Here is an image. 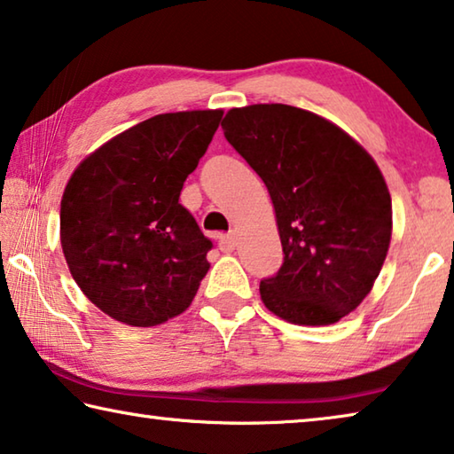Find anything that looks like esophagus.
<instances>
[{
	"label": "esophagus",
	"mask_w": 454,
	"mask_h": 454,
	"mask_svg": "<svg viewBox=\"0 0 454 454\" xmlns=\"http://www.w3.org/2000/svg\"><path fill=\"white\" fill-rule=\"evenodd\" d=\"M218 247H220L222 253H232L234 247H236V234H234V232H230V234L220 236Z\"/></svg>",
	"instance_id": "1"
}]
</instances>
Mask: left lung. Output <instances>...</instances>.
Segmentation results:
<instances>
[{
  "mask_svg": "<svg viewBox=\"0 0 454 454\" xmlns=\"http://www.w3.org/2000/svg\"><path fill=\"white\" fill-rule=\"evenodd\" d=\"M224 137L266 185L283 264L261 280L269 311L299 325H331L362 303L386 261L392 200L357 141L289 105L230 109Z\"/></svg>",
  "mask_w": 454,
  "mask_h": 454,
  "instance_id": "left-lung-1",
  "label": "left lung"
}]
</instances>
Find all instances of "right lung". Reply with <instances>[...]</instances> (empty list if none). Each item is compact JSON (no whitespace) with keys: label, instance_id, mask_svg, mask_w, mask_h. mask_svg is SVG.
Listing matches in <instances>:
<instances>
[{"label":"right lung","instance_id":"1","mask_svg":"<svg viewBox=\"0 0 454 454\" xmlns=\"http://www.w3.org/2000/svg\"><path fill=\"white\" fill-rule=\"evenodd\" d=\"M222 111L155 114L78 165L60 204L72 278L100 311L133 327L184 313L206 277L212 240L179 204Z\"/></svg>","mask_w":454,"mask_h":454}]
</instances>
